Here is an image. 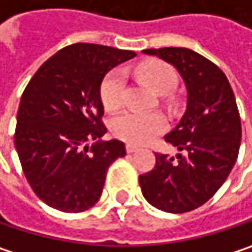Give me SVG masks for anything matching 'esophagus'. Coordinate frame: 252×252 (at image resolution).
Segmentation results:
<instances>
[{
  "mask_svg": "<svg viewBox=\"0 0 252 252\" xmlns=\"http://www.w3.org/2000/svg\"><path fill=\"white\" fill-rule=\"evenodd\" d=\"M126 153H129V154H131V153L137 151L138 147H137V146H134V144H129V143H128V144L126 146Z\"/></svg>",
  "mask_w": 252,
  "mask_h": 252,
  "instance_id": "esophagus-1",
  "label": "esophagus"
}]
</instances>
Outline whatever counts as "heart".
Returning <instances> with one entry per match:
<instances>
[{
  "label": "heart",
  "instance_id": "b5f03b06",
  "mask_svg": "<svg viewBox=\"0 0 252 252\" xmlns=\"http://www.w3.org/2000/svg\"><path fill=\"white\" fill-rule=\"evenodd\" d=\"M137 75L160 94H170L177 85V75L164 62H149L137 66ZM99 96L105 109H118L126 96V75L121 69L111 70L103 78ZM167 126L166 117L160 112L126 111L117 115L112 123V134L129 144H144L161 134Z\"/></svg>",
  "mask_w": 252,
  "mask_h": 252
}]
</instances>
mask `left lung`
<instances>
[{
	"label": "left lung",
	"instance_id": "obj_1",
	"mask_svg": "<svg viewBox=\"0 0 252 252\" xmlns=\"http://www.w3.org/2000/svg\"><path fill=\"white\" fill-rule=\"evenodd\" d=\"M179 70L188 88V108L164 140L177 158L154 153L156 164L138 177L143 196L154 208L183 214L206 203L232 170L241 144V118L232 88L214 62L190 49L144 50Z\"/></svg>",
	"mask_w": 252,
	"mask_h": 252
}]
</instances>
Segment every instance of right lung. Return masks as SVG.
<instances>
[{"mask_svg": "<svg viewBox=\"0 0 252 252\" xmlns=\"http://www.w3.org/2000/svg\"><path fill=\"white\" fill-rule=\"evenodd\" d=\"M134 56L75 43L47 59L26 86L14 144L30 188L46 205L78 214L99 200L109 166L126 156L123 141L99 140L106 132L99 88L112 67Z\"/></svg>", "mask_w": 252, "mask_h": 252, "instance_id": "right-lung-1", "label": "right lung"}]
</instances>
